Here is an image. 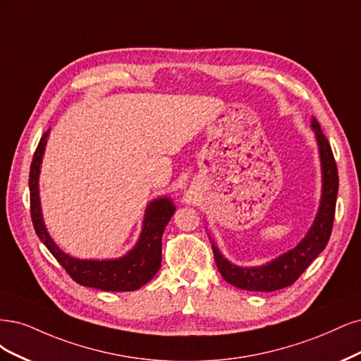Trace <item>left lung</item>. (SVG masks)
Segmentation results:
<instances>
[{"mask_svg": "<svg viewBox=\"0 0 361 361\" xmlns=\"http://www.w3.org/2000/svg\"><path fill=\"white\" fill-rule=\"evenodd\" d=\"M312 129L315 132L321 171H322V193L315 220L305 238L294 249L261 267H238L231 264L214 243H212L214 261L225 281L244 290H261L270 293L293 285L318 255L325 249L331 235L333 220L336 212V197L339 190V176L334 156L327 137L322 133L317 118H312Z\"/></svg>", "mask_w": 361, "mask_h": 361, "instance_id": "obj_1", "label": "left lung"}]
</instances>
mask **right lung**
<instances>
[{
	"mask_svg": "<svg viewBox=\"0 0 361 361\" xmlns=\"http://www.w3.org/2000/svg\"><path fill=\"white\" fill-rule=\"evenodd\" d=\"M48 136L49 130L42 136L30 168L31 220L36 234L76 283L102 290H112V293L139 289L149 282L160 269L161 235H164V231L171 217L176 213V207L169 197H157V200L151 201L145 208L142 231L137 243L129 253L121 258L99 261L71 257L58 247L51 238L42 216L39 176Z\"/></svg>",
	"mask_w": 361,
	"mask_h": 361,
	"instance_id": "obj_1",
	"label": "right lung"
}]
</instances>
